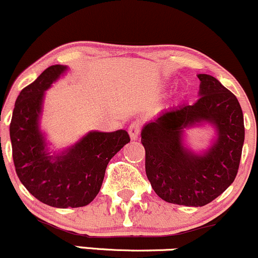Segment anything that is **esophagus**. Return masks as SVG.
<instances>
[{
	"mask_svg": "<svg viewBox=\"0 0 258 258\" xmlns=\"http://www.w3.org/2000/svg\"><path fill=\"white\" fill-rule=\"evenodd\" d=\"M128 133H129L130 139L137 140L138 138H139V134H140V124L137 123V121H135V123H133V124H130Z\"/></svg>",
	"mask_w": 258,
	"mask_h": 258,
	"instance_id": "1",
	"label": "esophagus"
}]
</instances>
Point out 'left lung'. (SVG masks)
<instances>
[{
    "label": "left lung",
    "mask_w": 258,
    "mask_h": 258,
    "mask_svg": "<svg viewBox=\"0 0 258 258\" xmlns=\"http://www.w3.org/2000/svg\"><path fill=\"white\" fill-rule=\"evenodd\" d=\"M197 76V102L163 110L141 129L152 189L163 201L185 207L206 206L234 182L245 140L236 97L215 77ZM199 126L212 127L215 137L207 149L196 152L185 143V132Z\"/></svg>",
    "instance_id": "left-lung-1"
}]
</instances>
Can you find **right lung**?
I'll return each instance as SVG.
<instances>
[{
	"instance_id": "right-lung-1",
	"label": "right lung",
	"mask_w": 258,
	"mask_h": 258,
	"mask_svg": "<svg viewBox=\"0 0 258 258\" xmlns=\"http://www.w3.org/2000/svg\"><path fill=\"white\" fill-rule=\"evenodd\" d=\"M68 71L52 65L21 91L15 103L10 137L19 181L41 203L54 208L90 204L101 189L108 162L130 141L126 130H91L73 145L51 151L40 128L45 92Z\"/></svg>"
}]
</instances>
